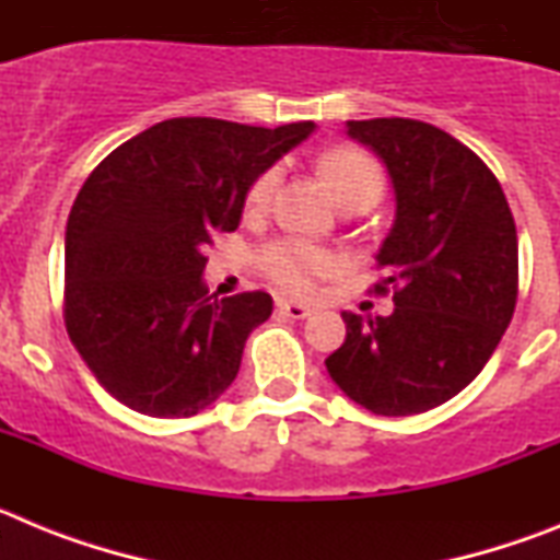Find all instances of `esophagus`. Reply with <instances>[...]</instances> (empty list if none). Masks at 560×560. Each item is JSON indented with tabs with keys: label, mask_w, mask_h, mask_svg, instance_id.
Returning <instances> with one entry per match:
<instances>
[{
	"label": "esophagus",
	"mask_w": 560,
	"mask_h": 560,
	"mask_svg": "<svg viewBox=\"0 0 560 560\" xmlns=\"http://www.w3.org/2000/svg\"><path fill=\"white\" fill-rule=\"evenodd\" d=\"M277 311L283 316H289V319H305V316H311L308 305L291 303V300H277Z\"/></svg>",
	"instance_id": "obj_1"
}]
</instances>
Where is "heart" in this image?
<instances>
[{
	"label": "heart",
	"instance_id": "b5f03b06",
	"mask_svg": "<svg viewBox=\"0 0 560 560\" xmlns=\"http://www.w3.org/2000/svg\"><path fill=\"white\" fill-rule=\"evenodd\" d=\"M319 171H323L341 210L353 205L373 207L384 192L381 167L375 165L373 156H368L359 148H330L319 156ZM277 185H280V167H266L246 190V212L257 215V212L269 210ZM260 266L280 289L308 291L316 277L336 271L339 260L330 252L305 244V241H277L264 249Z\"/></svg>",
	"mask_w": 560,
	"mask_h": 560
}]
</instances>
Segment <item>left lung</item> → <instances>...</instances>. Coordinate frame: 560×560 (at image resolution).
<instances>
[{
	"instance_id": "1",
	"label": "left lung",
	"mask_w": 560,
	"mask_h": 560,
	"mask_svg": "<svg viewBox=\"0 0 560 560\" xmlns=\"http://www.w3.org/2000/svg\"><path fill=\"white\" fill-rule=\"evenodd\" d=\"M348 137L384 162L395 219L375 291L393 314L345 311L348 336L325 359L336 387L387 418L429 412L465 389L511 325L518 241L502 185L471 148L420 120H348Z\"/></svg>"
}]
</instances>
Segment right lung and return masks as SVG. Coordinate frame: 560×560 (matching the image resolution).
Returning <instances> with one entry per match:
<instances>
[{
    "mask_svg": "<svg viewBox=\"0 0 560 560\" xmlns=\"http://www.w3.org/2000/svg\"><path fill=\"white\" fill-rule=\"evenodd\" d=\"M314 128L173 117L114 148L83 182L63 237V319L128 409L190 418L235 381L271 296L207 294L205 249L237 230L252 182Z\"/></svg>",
    "mask_w": 560,
    "mask_h": 560,
    "instance_id": "obj_1",
    "label": "right lung"
}]
</instances>
